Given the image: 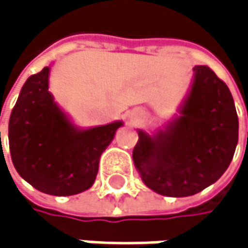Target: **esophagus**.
I'll use <instances>...</instances> for the list:
<instances>
[{
    "label": "esophagus",
    "instance_id": "34e87169",
    "mask_svg": "<svg viewBox=\"0 0 248 248\" xmlns=\"http://www.w3.org/2000/svg\"><path fill=\"white\" fill-rule=\"evenodd\" d=\"M142 117V112L141 111H134V112H131V118L133 120H139Z\"/></svg>",
    "mask_w": 248,
    "mask_h": 248
}]
</instances>
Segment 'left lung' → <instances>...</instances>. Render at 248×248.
<instances>
[{"instance_id":"1","label":"left lung","mask_w":248,"mask_h":248,"mask_svg":"<svg viewBox=\"0 0 248 248\" xmlns=\"http://www.w3.org/2000/svg\"><path fill=\"white\" fill-rule=\"evenodd\" d=\"M193 88L166 133H139L133 160L147 187L187 197L216 183L229 169L238 141V117L226 82L205 65L193 68Z\"/></svg>"}]
</instances>
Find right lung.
I'll return each mask as SVG.
<instances>
[{
    "mask_svg": "<svg viewBox=\"0 0 248 248\" xmlns=\"http://www.w3.org/2000/svg\"><path fill=\"white\" fill-rule=\"evenodd\" d=\"M49 68L22 85L8 124L13 164L34 188L51 196L88 190L103 151L123 123L76 130L48 93Z\"/></svg>",
    "mask_w": 248,
    "mask_h": 248,
    "instance_id": "obj_1",
    "label": "right lung"
}]
</instances>
